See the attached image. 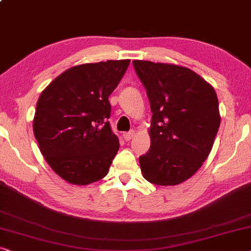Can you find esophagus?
<instances>
[{"mask_svg":"<svg viewBox=\"0 0 251 251\" xmlns=\"http://www.w3.org/2000/svg\"><path fill=\"white\" fill-rule=\"evenodd\" d=\"M134 135H135V132H134V130H130V132H127V133L123 134V137H124L125 141H129V140L133 139Z\"/></svg>","mask_w":251,"mask_h":251,"instance_id":"obj_1","label":"esophagus"}]
</instances>
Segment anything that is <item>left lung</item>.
Returning a JSON list of instances; mask_svg holds the SVG:
<instances>
[{
    "mask_svg": "<svg viewBox=\"0 0 251 251\" xmlns=\"http://www.w3.org/2000/svg\"><path fill=\"white\" fill-rule=\"evenodd\" d=\"M152 111L151 146L139 158L152 184H181L209 156L221 124L214 87L186 67L134 60Z\"/></svg>",
    "mask_w": 251,
    "mask_h": 251,
    "instance_id": "1",
    "label": "left lung"
}]
</instances>
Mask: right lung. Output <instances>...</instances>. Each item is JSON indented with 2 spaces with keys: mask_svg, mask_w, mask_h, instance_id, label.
<instances>
[{
  "mask_svg": "<svg viewBox=\"0 0 251 251\" xmlns=\"http://www.w3.org/2000/svg\"><path fill=\"white\" fill-rule=\"evenodd\" d=\"M129 60L84 63L67 69L42 92L33 130L49 166L70 184L87 185L108 174L119 149L108 119V98Z\"/></svg>",
  "mask_w": 251,
  "mask_h": 251,
  "instance_id": "obj_1",
  "label": "right lung"
}]
</instances>
